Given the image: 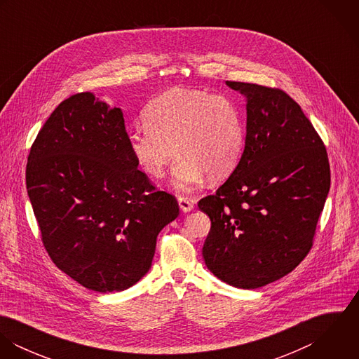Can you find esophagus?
<instances>
[{"instance_id":"esophagus-1","label":"esophagus","mask_w":359,"mask_h":359,"mask_svg":"<svg viewBox=\"0 0 359 359\" xmlns=\"http://www.w3.org/2000/svg\"><path fill=\"white\" fill-rule=\"evenodd\" d=\"M194 201H191V199H188V198H184V196H180L178 198V205H180V208H181V211H184V212H189V211H192L194 210Z\"/></svg>"}]
</instances>
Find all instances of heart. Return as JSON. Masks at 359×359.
<instances>
[{
    "mask_svg": "<svg viewBox=\"0 0 359 359\" xmlns=\"http://www.w3.org/2000/svg\"><path fill=\"white\" fill-rule=\"evenodd\" d=\"M144 121L127 135L130 154L154 178L164 174L174 152L178 154L171 175L178 192L194 191L207 175L214 181L229 177L243 152L242 113L225 95L171 88L149 102Z\"/></svg>",
    "mask_w": 359,
    "mask_h": 359,
    "instance_id": "1",
    "label": "heart"
}]
</instances>
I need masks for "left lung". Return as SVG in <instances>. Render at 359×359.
Wrapping results in <instances>:
<instances>
[{
	"label": "left lung",
	"mask_w": 359,
	"mask_h": 359,
	"mask_svg": "<svg viewBox=\"0 0 359 359\" xmlns=\"http://www.w3.org/2000/svg\"><path fill=\"white\" fill-rule=\"evenodd\" d=\"M225 84L246 101V138L233 172L198 205L211 221L203 258L219 280L250 290L283 278L307 256L330 168L323 142L287 94Z\"/></svg>",
	"instance_id": "8db88e82"
}]
</instances>
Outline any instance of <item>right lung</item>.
I'll use <instances>...</instances> for the list:
<instances>
[{"mask_svg": "<svg viewBox=\"0 0 359 359\" xmlns=\"http://www.w3.org/2000/svg\"><path fill=\"white\" fill-rule=\"evenodd\" d=\"M26 185L44 246L84 287L121 292L151 269L175 199L154 192L127 144L123 110L93 93L52 111L27 158Z\"/></svg>", "mask_w": 359, "mask_h": 359, "instance_id": "1", "label": "right lung"}]
</instances>
